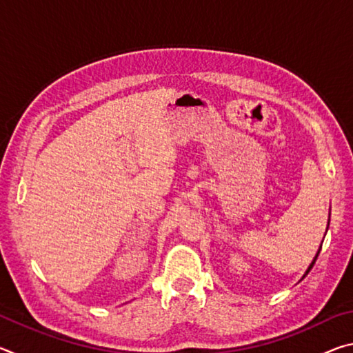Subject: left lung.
<instances>
[{
    "instance_id": "1",
    "label": "left lung",
    "mask_w": 353,
    "mask_h": 353,
    "mask_svg": "<svg viewBox=\"0 0 353 353\" xmlns=\"http://www.w3.org/2000/svg\"><path fill=\"white\" fill-rule=\"evenodd\" d=\"M321 250V249H319ZM318 255H319V252L318 254H316V256H314V260L312 261V265H310V268H308V270H307V272H305V276H307V274L310 272V270H312V268H313V265H314V261H316V259H318ZM305 276H303V277H305Z\"/></svg>"
}]
</instances>
